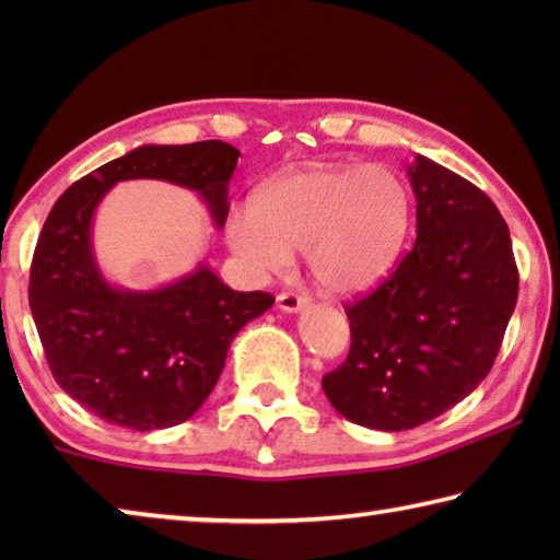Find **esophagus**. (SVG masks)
<instances>
[{
    "label": "esophagus",
    "mask_w": 560,
    "mask_h": 560,
    "mask_svg": "<svg viewBox=\"0 0 560 560\" xmlns=\"http://www.w3.org/2000/svg\"><path fill=\"white\" fill-rule=\"evenodd\" d=\"M277 303H279L281 311H287V314H299V311L308 308L311 299L301 296V293H293V291H283V293H279Z\"/></svg>",
    "instance_id": "obj_1"
}]
</instances>
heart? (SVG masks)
<instances>
[{
  "mask_svg": "<svg viewBox=\"0 0 560 560\" xmlns=\"http://www.w3.org/2000/svg\"><path fill=\"white\" fill-rule=\"evenodd\" d=\"M410 195L387 165H308L273 177L254 210H234L226 240L246 267L277 273L306 252L320 291L353 296L381 283L402 254Z\"/></svg>",
  "mask_w": 560,
  "mask_h": 560,
  "instance_id": "1",
  "label": "heart"
}]
</instances>
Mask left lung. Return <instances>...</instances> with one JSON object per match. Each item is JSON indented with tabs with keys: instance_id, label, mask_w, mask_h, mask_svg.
Here are the masks:
<instances>
[{
	"instance_id": "obj_1",
	"label": "left lung",
	"mask_w": 560,
	"mask_h": 560,
	"mask_svg": "<svg viewBox=\"0 0 560 560\" xmlns=\"http://www.w3.org/2000/svg\"><path fill=\"white\" fill-rule=\"evenodd\" d=\"M407 175L417 242L381 287L348 303L350 353L320 383L346 420L383 432L434 420L485 381L518 296L497 205L424 155Z\"/></svg>"
}]
</instances>
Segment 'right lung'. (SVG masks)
Returning a JSON list of instances; mask_svg holds the SVG:
<instances>
[{"mask_svg": "<svg viewBox=\"0 0 560 560\" xmlns=\"http://www.w3.org/2000/svg\"><path fill=\"white\" fill-rule=\"evenodd\" d=\"M236 160L240 150L222 140L140 145L73 183L46 217L32 316L54 381L101 420L138 432L189 420L220 381L234 336L273 296L234 291L205 264L160 289L113 287L93 254V212L122 179H165L195 189L222 230Z\"/></svg>", "mask_w": 560, "mask_h": 560, "instance_id": "right-lung-1", "label": "right lung"}]
</instances>
